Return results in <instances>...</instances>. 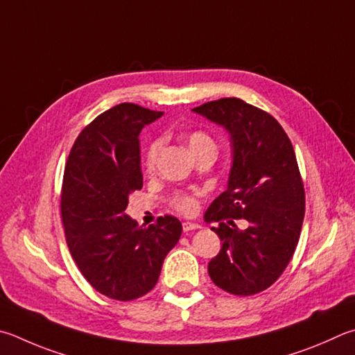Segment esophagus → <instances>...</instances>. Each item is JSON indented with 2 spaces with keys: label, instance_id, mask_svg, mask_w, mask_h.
<instances>
[{
  "label": "esophagus",
  "instance_id": "esophagus-1",
  "mask_svg": "<svg viewBox=\"0 0 355 355\" xmlns=\"http://www.w3.org/2000/svg\"><path fill=\"white\" fill-rule=\"evenodd\" d=\"M200 225L194 223V222H183V231L184 233H189L192 230H198Z\"/></svg>",
  "mask_w": 355,
  "mask_h": 355
}]
</instances>
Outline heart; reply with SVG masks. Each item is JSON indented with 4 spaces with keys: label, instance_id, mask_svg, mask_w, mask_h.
<instances>
[{
    "label": "heart",
    "instance_id": "1",
    "mask_svg": "<svg viewBox=\"0 0 355 355\" xmlns=\"http://www.w3.org/2000/svg\"><path fill=\"white\" fill-rule=\"evenodd\" d=\"M188 146L191 152L194 153V157L205 150L216 152L217 149L214 138L205 130L191 132L188 135ZM161 149H163V139L161 138L150 141L149 146H147L144 153V167L147 172L155 171ZM172 206L178 212H182V214H192V212H196L197 209V198L191 194H186V192H177V194L172 197Z\"/></svg>",
    "mask_w": 355,
    "mask_h": 355
}]
</instances>
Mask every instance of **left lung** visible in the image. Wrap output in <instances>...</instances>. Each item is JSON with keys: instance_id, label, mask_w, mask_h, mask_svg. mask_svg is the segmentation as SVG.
<instances>
[{"instance_id": "8db88e82", "label": "left lung", "mask_w": 355, "mask_h": 355, "mask_svg": "<svg viewBox=\"0 0 355 355\" xmlns=\"http://www.w3.org/2000/svg\"><path fill=\"white\" fill-rule=\"evenodd\" d=\"M194 112L223 125L234 149L228 189L205 212L218 222L222 248L208 263L212 282L250 296L268 288L288 266L306 211L304 184L287 133L272 114L237 98H222ZM234 218L250 225L241 230Z\"/></svg>"}]
</instances>
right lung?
Listing matches in <instances>:
<instances>
[{
  "label": "right lung",
  "instance_id": "add662e5",
  "mask_svg": "<svg viewBox=\"0 0 355 355\" xmlns=\"http://www.w3.org/2000/svg\"><path fill=\"white\" fill-rule=\"evenodd\" d=\"M161 114L130 102L101 113L74 141L63 173L69 253L92 287L116 301L149 293L182 236L177 217H158L144 228L124 212L128 196L143 188L139 132Z\"/></svg>",
  "mask_w": 355,
  "mask_h": 355
}]
</instances>
